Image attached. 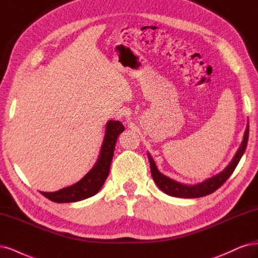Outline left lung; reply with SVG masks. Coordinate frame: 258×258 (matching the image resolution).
I'll return each mask as SVG.
<instances>
[{
	"label": "left lung",
	"instance_id": "obj_1",
	"mask_svg": "<svg viewBox=\"0 0 258 258\" xmlns=\"http://www.w3.org/2000/svg\"><path fill=\"white\" fill-rule=\"evenodd\" d=\"M247 140H248V124L244 133L242 144H241L239 150L237 151L234 160L229 163V165L225 169H224L222 172H220L219 174H217V176H214L210 179H207L206 181L202 182V183H198L196 185L182 184L177 181L164 176V174L161 173L159 169L156 168V165L152 159V156L148 153L152 178L156 183V185L161 188V190H163L164 193H166L169 196L181 197V198H198V197H203L206 195L212 194L219 187H221L224 183H225L226 180L231 176V173L234 172L240 159L242 157L245 151Z\"/></svg>",
	"mask_w": 258,
	"mask_h": 258
}]
</instances>
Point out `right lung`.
Returning <instances> with one entry per match:
<instances>
[{
	"mask_svg": "<svg viewBox=\"0 0 258 258\" xmlns=\"http://www.w3.org/2000/svg\"><path fill=\"white\" fill-rule=\"evenodd\" d=\"M124 131L123 124L120 121L109 120L106 124V134L99 152L98 160L94 167L77 183L69 187H64L56 192H40L46 198L51 202L61 203H75L84 201L86 198L95 195L103 186L105 180L109 174L110 164L113 157L114 147L118 136Z\"/></svg>",
	"mask_w": 258,
	"mask_h": 258,
	"instance_id": "obj_1",
	"label": "right lung"
}]
</instances>
